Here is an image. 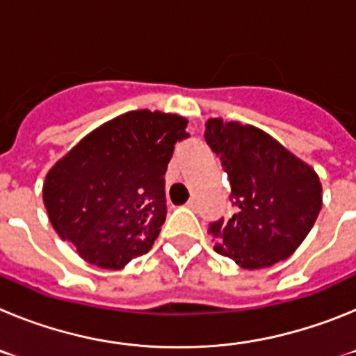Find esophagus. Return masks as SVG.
<instances>
[{
	"label": "esophagus",
	"instance_id": "34e87169",
	"mask_svg": "<svg viewBox=\"0 0 356 356\" xmlns=\"http://www.w3.org/2000/svg\"><path fill=\"white\" fill-rule=\"evenodd\" d=\"M187 207H188V209H191V210L196 209V200H194V197H193V200H188V201H187Z\"/></svg>",
	"mask_w": 356,
	"mask_h": 356
}]
</instances>
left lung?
Masks as SVG:
<instances>
[{"label":"left lung","instance_id":"left-lung-1","mask_svg":"<svg viewBox=\"0 0 356 356\" xmlns=\"http://www.w3.org/2000/svg\"><path fill=\"white\" fill-rule=\"evenodd\" d=\"M205 140L228 172L234 213L210 225L217 253L242 269L291 257L323 207L319 176L271 135L251 124L205 122Z\"/></svg>","mask_w":356,"mask_h":356}]
</instances>
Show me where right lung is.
I'll use <instances>...</instances> for the list:
<instances>
[{"instance_id":"add662e5","label":"right lung","mask_w":356,"mask_h":356,"mask_svg":"<svg viewBox=\"0 0 356 356\" xmlns=\"http://www.w3.org/2000/svg\"><path fill=\"white\" fill-rule=\"evenodd\" d=\"M178 114L131 110L87 134L46 175L44 207L85 262L122 269L147 253L165 221L168 163L188 137Z\"/></svg>"}]
</instances>
